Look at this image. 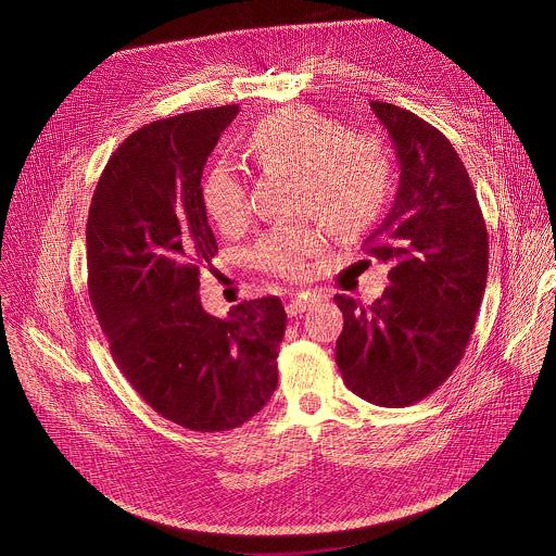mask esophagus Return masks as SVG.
<instances>
[{
    "label": "esophagus",
    "instance_id": "esophagus-1",
    "mask_svg": "<svg viewBox=\"0 0 556 556\" xmlns=\"http://www.w3.org/2000/svg\"><path fill=\"white\" fill-rule=\"evenodd\" d=\"M311 304H313V300H308V298H304V295H298V298H293V300L287 304V313H289L291 317H298V315L304 313Z\"/></svg>",
    "mask_w": 556,
    "mask_h": 556
}]
</instances>
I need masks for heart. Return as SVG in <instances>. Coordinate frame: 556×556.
I'll return each mask as SVG.
<instances>
[{
  "mask_svg": "<svg viewBox=\"0 0 556 556\" xmlns=\"http://www.w3.org/2000/svg\"><path fill=\"white\" fill-rule=\"evenodd\" d=\"M243 150L265 174H291L289 208L308 213L267 230L252 248L254 267L287 280L306 276V258L321 250V228L339 239L365 232L384 211L393 187L387 146L306 106H287L261 117L243 137ZM213 224L237 232L250 217L241 178L215 167L202 185ZM316 218L313 220L312 217Z\"/></svg>",
  "mask_w": 556,
  "mask_h": 556,
  "instance_id": "1",
  "label": "heart"
}]
</instances>
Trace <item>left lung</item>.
Masks as SVG:
<instances>
[{"label": "left lung", "mask_w": 556, "mask_h": 556, "mask_svg": "<svg viewBox=\"0 0 556 556\" xmlns=\"http://www.w3.org/2000/svg\"><path fill=\"white\" fill-rule=\"evenodd\" d=\"M371 111L400 163L393 206L365 241L389 265V287L369 306L334 295L343 313L334 356L352 393L400 408L430 395L463 358L486 287L489 241L452 143L410 111L387 102Z\"/></svg>", "instance_id": "left-lung-1"}]
</instances>
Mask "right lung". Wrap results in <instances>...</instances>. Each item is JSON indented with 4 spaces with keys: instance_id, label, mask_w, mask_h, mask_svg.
<instances>
[{
    "instance_id": "obj_1",
    "label": "right lung",
    "mask_w": 556,
    "mask_h": 556,
    "mask_svg": "<svg viewBox=\"0 0 556 556\" xmlns=\"http://www.w3.org/2000/svg\"><path fill=\"white\" fill-rule=\"evenodd\" d=\"M239 106L132 132L106 163L87 222L89 295L111 354L165 419L200 432L252 419L278 384L287 313L261 298L213 317L200 267L217 254L202 172Z\"/></svg>"
}]
</instances>
